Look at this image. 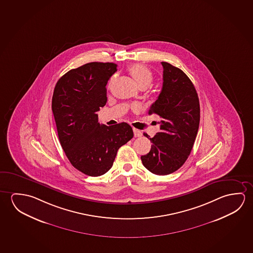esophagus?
<instances>
[{
	"mask_svg": "<svg viewBox=\"0 0 253 253\" xmlns=\"http://www.w3.org/2000/svg\"><path fill=\"white\" fill-rule=\"evenodd\" d=\"M132 131H133L134 137H140L142 135V132H140V130H138V129L133 128L132 129Z\"/></svg>",
	"mask_w": 253,
	"mask_h": 253,
	"instance_id": "esophagus-1",
	"label": "esophagus"
}]
</instances>
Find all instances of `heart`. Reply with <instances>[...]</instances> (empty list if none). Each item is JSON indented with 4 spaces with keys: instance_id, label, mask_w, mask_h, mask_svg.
Here are the masks:
<instances>
[{
    "instance_id": "obj_1",
    "label": "heart",
    "mask_w": 253,
    "mask_h": 253,
    "mask_svg": "<svg viewBox=\"0 0 253 253\" xmlns=\"http://www.w3.org/2000/svg\"><path fill=\"white\" fill-rule=\"evenodd\" d=\"M129 73L131 77L136 82L137 84L140 86V88H146L148 87L153 80V75L151 70L149 69L147 66L140 63L133 64L128 68ZM114 77H113L110 83H109V87L113 84Z\"/></svg>"
}]
</instances>
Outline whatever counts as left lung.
I'll use <instances>...</instances> for the list:
<instances>
[{
	"label": "left lung",
	"mask_w": 253,
	"mask_h": 253,
	"mask_svg": "<svg viewBox=\"0 0 253 253\" xmlns=\"http://www.w3.org/2000/svg\"><path fill=\"white\" fill-rule=\"evenodd\" d=\"M164 68L163 88L149 114L160 117V132L153 138L151 149L140 159L146 169L156 175H168L177 170L193 149L196 139L201 109L192 81L181 69L168 62Z\"/></svg>",
	"instance_id": "left-lung-1"
}]
</instances>
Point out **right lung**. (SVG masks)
Wrapping results in <instances>:
<instances>
[{
    "mask_svg": "<svg viewBox=\"0 0 253 253\" xmlns=\"http://www.w3.org/2000/svg\"><path fill=\"white\" fill-rule=\"evenodd\" d=\"M117 71L111 62H89L60 77L52 110L60 145L71 165L90 176L112 168L121 146L133 137L127 123L105 126L96 113L107 102L106 84Z\"/></svg>",
    "mask_w": 253,
    "mask_h": 253,
    "instance_id": "obj_1",
    "label": "right lung"
}]
</instances>
